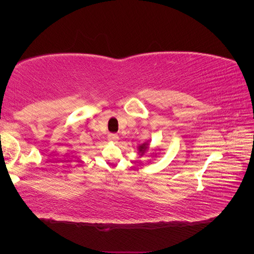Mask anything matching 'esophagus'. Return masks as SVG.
<instances>
[{
	"mask_svg": "<svg viewBox=\"0 0 254 254\" xmlns=\"http://www.w3.org/2000/svg\"><path fill=\"white\" fill-rule=\"evenodd\" d=\"M108 140L111 142H118L119 135L117 133H109L108 134Z\"/></svg>",
	"mask_w": 254,
	"mask_h": 254,
	"instance_id": "34e87169",
	"label": "esophagus"
}]
</instances>
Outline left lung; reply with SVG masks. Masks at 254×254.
<instances>
[{
	"label": "left lung",
	"mask_w": 254,
	"mask_h": 254,
	"mask_svg": "<svg viewBox=\"0 0 254 254\" xmlns=\"http://www.w3.org/2000/svg\"><path fill=\"white\" fill-rule=\"evenodd\" d=\"M147 148H148V144L144 143V144L139 146V152H141V155H144V152L146 151V149H147Z\"/></svg>",
	"instance_id": "left-lung-1"
}]
</instances>
